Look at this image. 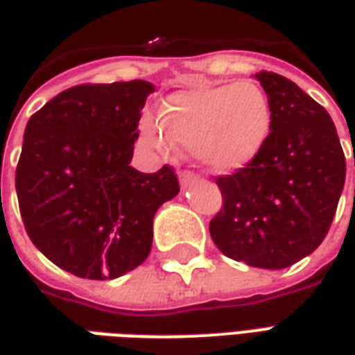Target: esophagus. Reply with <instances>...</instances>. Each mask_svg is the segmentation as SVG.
I'll use <instances>...</instances> for the list:
<instances>
[{"label":"esophagus","instance_id":"esophagus-1","mask_svg":"<svg viewBox=\"0 0 355 355\" xmlns=\"http://www.w3.org/2000/svg\"><path fill=\"white\" fill-rule=\"evenodd\" d=\"M178 180H180V186L182 188H190L198 182V177L193 175L192 171H182L180 175H178Z\"/></svg>","mask_w":355,"mask_h":355}]
</instances>
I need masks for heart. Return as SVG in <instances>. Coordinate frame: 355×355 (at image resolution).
I'll return each instance as SVG.
<instances>
[{"label": "heart", "mask_w": 355, "mask_h": 355, "mask_svg": "<svg viewBox=\"0 0 355 355\" xmlns=\"http://www.w3.org/2000/svg\"><path fill=\"white\" fill-rule=\"evenodd\" d=\"M272 127V104L251 81L198 85L171 94L163 104V123L142 119V137L157 150L171 142L196 152L207 169L234 173L261 154Z\"/></svg>", "instance_id": "obj_1"}]
</instances>
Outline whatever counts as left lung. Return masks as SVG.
Segmentation results:
<instances>
[{"label":"left lung","mask_w":355,"mask_h":355,"mask_svg":"<svg viewBox=\"0 0 355 355\" xmlns=\"http://www.w3.org/2000/svg\"><path fill=\"white\" fill-rule=\"evenodd\" d=\"M254 78L272 104L270 135L247 167L216 178L223 209L209 232L234 261L282 270L313 253L327 236L346 159L327 110L279 73L262 70Z\"/></svg>","instance_id":"left-lung-1"}]
</instances>
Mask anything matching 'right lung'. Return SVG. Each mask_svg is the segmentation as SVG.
<instances>
[{"instance_id":"1","label":"right lung","mask_w":355,"mask_h":355,"mask_svg":"<svg viewBox=\"0 0 355 355\" xmlns=\"http://www.w3.org/2000/svg\"><path fill=\"white\" fill-rule=\"evenodd\" d=\"M150 93L142 80L78 85L26 123L15 178L22 223L53 264L78 277L114 279L140 266L155 211L180 190L169 165H129Z\"/></svg>"}]
</instances>
